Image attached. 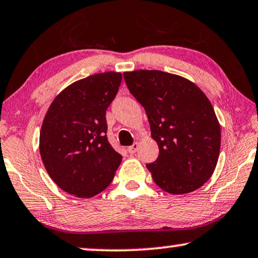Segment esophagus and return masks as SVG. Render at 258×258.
Instances as JSON below:
<instances>
[{"instance_id":"esophagus-1","label":"esophagus","mask_w":258,"mask_h":258,"mask_svg":"<svg viewBox=\"0 0 258 258\" xmlns=\"http://www.w3.org/2000/svg\"><path fill=\"white\" fill-rule=\"evenodd\" d=\"M138 149H139V144L138 143H135L132 146H130L128 149H127V151H128V153L135 154L137 151H138Z\"/></svg>"}]
</instances>
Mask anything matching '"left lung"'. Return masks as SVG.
I'll return each mask as SVG.
<instances>
[{
	"label": "left lung",
	"instance_id": "left-lung-1",
	"mask_svg": "<svg viewBox=\"0 0 258 258\" xmlns=\"http://www.w3.org/2000/svg\"><path fill=\"white\" fill-rule=\"evenodd\" d=\"M127 88L145 108L159 156L146 167L172 195L197 190L210 179L221 150V126L210 100L194 82L161 71L123 73Z\"/></svg>",
	"mask_w": 258,
	"mask_h": 258
}]
</instances>
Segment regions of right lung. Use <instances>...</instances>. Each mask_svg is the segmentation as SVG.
<instances>
[{
	"instance_id": "right-lung-1",
	"label": "right lung",
	"mask_w": 258,
	"mask_h": 258,
	"mask_svg": "<svg viewBox=\"0 0 258 258\" xmlns=\"http://www.w3.org/2000/svg\"><path fill=\"white\" fill-rule=\"evenodd\" d=\"M121 73L106 72L73 82L56 95L40 131V154L48 174L67 194L91 198L111 184L121 154L108 143L106 109Z\"/></svg>"
}]
</instances>
